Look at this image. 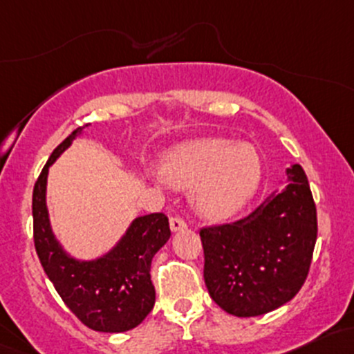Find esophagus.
<instances>
[{"instance_id": "obj_1", "label": "esophagus", "mask_w": 354, "mask_h": 354, "mask_svg": "<svg viewBox=\"0 0 354 354\" xmlns=\"http://www.w3.org/2000/svg\"><path fill=\"white\" fill-rule=\"evenodd\" d=\"M169 227L173 232H181L186 228V221L183 218H178V216H174V218L169 220Z\"/></svg>"}]
</instances>
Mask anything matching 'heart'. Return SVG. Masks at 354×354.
<instances>
[{
	"label": "heart",
	"instance_id": "obj_1",
	"mask_svg": "<svg viewBox=\"0 0 354 354\" xmlns=\"http://www.w3.org/2000/svg\"><path fill=\"white\" fill-rule=\"evenodd\" d=\"M161 176L176 188H193L192 200L200 215L223 220L240 212L257 192L262 161L250 142L207 138L171 149L162 158Z\"/></svg>",
	"mask_w": 354,
	"mask_h": 354
}]
</instances>
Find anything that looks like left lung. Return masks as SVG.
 Instances as JSON below:
<instances>
[{
  "label": "left lung",
  "instance_id": "obj_1",
  "mask_svg": "<svg viewBox=\"0 0 354 354\" xmlns=\"http://www.w3.org/2000/svg\"><path fill=\"white\" fill-rule=\"evenodd\" d=\"M287 185L245 218L201 228L203 277L213 301L236 317H254L289 302L308 277L317 236L316 205L299 165Z\"/></svg>",
  "mask_w": 354,
  "mask_h": 354
}]
</instances>
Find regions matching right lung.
<instances>
[{"mask_svg": "<svg viewBox=\"0 0 354 354\" xmlns=\"http://www.w3.org/2000/svg\"><path fill=\"white\" fill-rule=\"evenodd\" d=\"M84 127L73 131L52 153L33 188V239L38 259L65 306L87 328L124 333L145 321L156 301L151 260L169 240L168 216H138L111 250L97 259H75L58 242L46 207L48 169Z\"/></svg>", "mask_w": 354, "mask_h": 354, "instance_id": "1", "label": "right lung"}]
</instances>
